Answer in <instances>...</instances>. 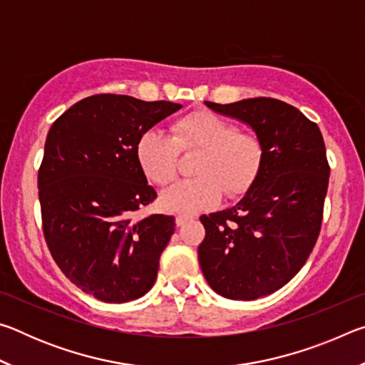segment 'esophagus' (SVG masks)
<instances>
[{
  "label": "esophagus",
  "mask_w": 365,
  "mask_h": 365,
  "mask_svg": "<svg viewBox=\"0 0 365 365\" xmlns=\"http://www.w3.org/2000/svg\"><path fill=\"white\" fill-rule=\"evenodd\" d=\"M190 217H191V215H188V214H177V217H175L177 225H178V227L183 225L185 222H187Z\"/></svg>",
  "instance_id": "esophagus-1"
}]
</instances>
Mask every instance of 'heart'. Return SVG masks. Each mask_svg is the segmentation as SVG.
I'll use <instances>...</instances> for the list:
<instances>
[{
    "instance_id": "obj_1",
    "label": "heart",
    "mask_w": 365,
    "mask_h": 365,
    "mask_svg": "<svg viewBox=\"0 0 365 365\" xmlns=\"http://www.w3.org/2000/svg\"><path fill=\"white\" fill-rule=\"evenodd\" d=\"M180 151H201L193 169L197 177L165 191L160 205L168 211L209 209L217 205L222 191L230 197L242 196L257 180L264 164V145L256 133L238 130L233 122L209 110L180 117L172 125V135L146 130L137 143L141 169L160 187L177 178Z\"/></svg>"
}]
</instances>
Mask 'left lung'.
Wrapping results in <instances>:
<instances>
[{
	"label": "left lung",
	"instance_id": "1",
	"mask_svg": "<svg viewBox=\"0 0 365 365\" xmlns=\"http://www.w3.org/2000/svg\"><path fill=\"white\" fill-rule=\"evenodd\" d=\"M252 128L264 145L257 180L238 205L201 215L206 237L197 259L215 293L252 301L298 274L319 238L330 165L316 122L274 98L205 101Z\"/></svg>",
	"mask_w": 365,
	"mask_h": 365
}]
</instances>
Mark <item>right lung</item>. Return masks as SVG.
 Listing matches in <instances>:
<instances>
[{
  "label": "right lung",
  "mask_w": 365,
  "mask_h": 365,
  "mask_svg": "<svg viewBox=\"0 0 365 365\" xmlns=\"http://www.w3.org/2000/svg\"><path fill=\"white\" fill-rule=\"evenodd\" d=\"M180 108L93 95L49 128L38 170L43 235L63 274L96 299L133 301L154 285L175 219L164 214L133 219L158 196L138 163L137 143Z\"/></svg>",
  "instance_id": "1"
}]
</instances>
